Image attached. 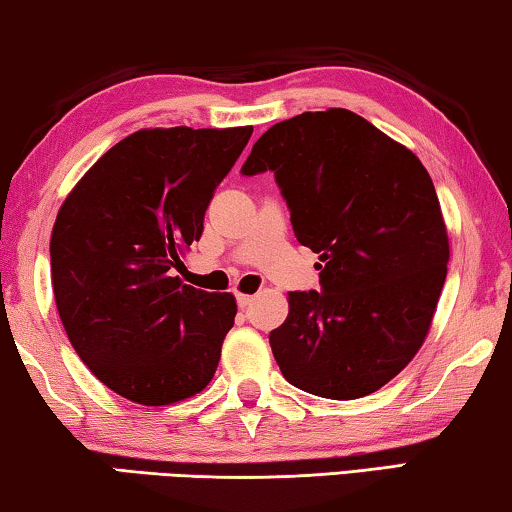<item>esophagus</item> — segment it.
Instances as JSON below:
<instances>
[{
  "instance_id": "1",
  "label": "esophagus",
  "mask_w": 512,
  "mask_h": 512,
  "mask_svg": "<svg viewBox=\"0 0 512 512\" xmlns=\"http://www.w3.org/2000/svg\"><path fill=\"white\" fill-rule=\"evenodd\" d=\"M235 298H238V305L244 309V307H249V305H251V300H254V295H249V293H238V295H235Z\"/></svg>"
}]
</instances>
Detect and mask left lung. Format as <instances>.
I'll use <instances>...</instances> for the list:
<instances>
[{
    "mask_svg": "<svg viewBox=\"0 0 512 512\" xmlns=\"http://www.w3.org/2000/svg\"><path fill=\"white\" fill-rule=\"evenodd\" d=\"M272 170L293 233L318 254L321 291L288 293L270 332L295 388L328 399L372 395L420 351L450 242L427 168L409 147L346 108L277 122L242 173Z\"/></svg>",
    "mask_w": 512,
    "mask_h": 512,
    "instance_id": "1",
    "label": "left lung"
}]
</instances>
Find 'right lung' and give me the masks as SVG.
<instances>
[{
	"label": "right lung",
	"mask_w": 512,
	"mask_h": 512,
	"mask_svg": "<svg viewBox=\"0 0 512 512\" xmlns=\"http://www.w3.org/2000/svg\"><path fill=\"white\" fill-rule=\"evenodd\" d=\"M254 127L140 129L110 147L59 207L50 272L80 360L143 406L212 381L238 305L182 284L173 268L203 235L205 210Z\"/></svg>",
	"instance_id": "obj_1"
}]
</instances>
